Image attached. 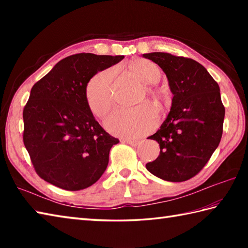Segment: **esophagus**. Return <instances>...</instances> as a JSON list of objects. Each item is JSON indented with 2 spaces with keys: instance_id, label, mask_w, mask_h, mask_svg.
Listing matches in <instances>:
<instances>
[{
  "instance_id": "esophagus-1",
  "label": "esophagus",
  "mask_w": 248,
  "mask_h": 248,
  "mask_svg": "<svg viewBox=\"0 0 248 248\" xmlns=\"http://www.w3.org/2000/svg\"><path fill=\"white\" fill-rule=\"evenodd\" d=\"M124 143L131 145V146H133V147L138 146L139 143H140V140H131V139H125V140H124Z\"/></svg>"
}]
</instances>
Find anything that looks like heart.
<instances>
[{
    "mask_svg": "<svg viewBox=\"0 0 248 248\" xmlns=\"http://www.w3.org/2000/svg\"><path fill=\"white\" fill-rule=\"evenodd\" d=\"M132 75L144 84H155L161 78V69L155 62L145 60H136L128 65ZM114 71L105 69L94 75L85 88V99L89 109L97 117L102 118L107 115L114 104L113 93ZM147 94L155 100L162 101V93L157 89L147 86ZM146 100L144 93L139 102ZM159 113L154 104L143 103L130 108H119L110 114L105 120V128L110 133L124 138H140L148 133L155 127Z\"/></svg>",
    "mask_w": 248,
    "mask_h": 248,
    "instance_id": "heart-1",
    "label": "heart"
}]
</instances>
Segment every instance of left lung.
I'll return each instance as SVG.
<instances>
[{
  "mask_svg": "<svg viewBox=\"0 0 248 248\" xmlns=\"http://www.w3.org/2000/svg\"><path fill=\"white\" fill-rule=\"evenodd\" d=\"M161 67L173 94L171 108L156 133L160 155L146 164L152 175L170 182L196 176L222 139L225 108L219 86L198 62L164 52L143 54Z\"/></svg>",
  "mask_w": 248,
  "mask_h": 248,
  "instance_id": "1",
  "label": "left lung"
}]
</instances>
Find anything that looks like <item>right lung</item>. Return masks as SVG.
<instances>
[{"mask_svg":"<svg viewBox=\"0 0 248 248\" xmlns=\"http://www.w3.org/2000/svg\"><path fill=\"white\" fill-rule=\"evenodd\" d=\"M124 55L78 53L60 61L34 84L23 109V143L41 179L66 191L97 182L119 143L94 119L85 99L89 80Z\"/></svg>","mask_w":248,"mask_h":248,"instance_id":"obj_1","label":"right lung"}]
</instances>
